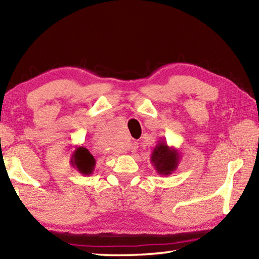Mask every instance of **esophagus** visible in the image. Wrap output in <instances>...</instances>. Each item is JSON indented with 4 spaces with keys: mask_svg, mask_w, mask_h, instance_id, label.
Listing matches in <instances>:
<instances>
[{
    "mask_svg": "<svg viewBox=\"0 0 259 259\" xmlns=\"http://www.w3.org/2000/svg\"><path fill=\"white\" fill-rule=\"evenodd\" d=\"M129 148H130V150L131 151H133V152H135V151H137V148H138V144L137 143H131L130 144V145H129Z\"/></svg>",
    "mask_w": 259,
    "mask_h": 259,
    "instance_id": "esophagus-1",
    "label": "esophagus"
}]
</instances>
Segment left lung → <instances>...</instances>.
<instances>
[{"label":"left lung","mask_w":259,"mask_h":259,"mask_svg":"<svg viewBox=\"0 0 259 259\" xmlns=\"http://www.w3.org/2000/svg\"><path fill=\"white\" fill-rule=\"evenodd\" d=\"M182 155L177 148L168 146L164 140H159L152 152L151 163L161 176H169L176 171Z\"/></svg>","instance_id":"1"}]
</instances>
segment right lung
Returning a JSON list of instances; mask_svg holds the SVG:
<instances>
[{
	"label": "right lung",
	"instance_id": "obj_1",
	"mask_svg": "<svg viewBox=\"0 0 259 259\" xmlns=\"http://www.w3.org/2000/svg\"><path fill=\"white\" fill-rule=\"evenodd\" d=\"M71 164L80 174L89 176L94 172L96 160L85 147L75 146V150L73 151L71 156Z\"/></svg>",
	"mask_w": 259,
	"mask_h": 259
}]
</instances>
